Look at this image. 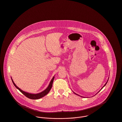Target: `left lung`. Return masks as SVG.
Listing matches in <instances>:
<instances>
[{
  "instance_id": "1",
  "label": "left lung",
  "mask_w": 122,
  "mask_h": 122,
  "mask_svg": "<svg viewBox=\"0 0 122 122\" xmlns=\"http://www.w3.org/2000/svg\"><path fill=\"white\" fill-rule=\"evenodd\" d=\"M108 80H109V79H108ZM108 81H107V82H106V84H105V85H104V86H103V87H102V88H101V90H102V88H103V87H104V86H106V84H107V82H108ZM98 92H97V93H98ZM75 93V94H76V93ZM76 94V95H78V96H80V95H78V94Z\"/></svg>"
}]
</instances>
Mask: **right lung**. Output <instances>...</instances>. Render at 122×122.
I'll return each mask as SVG.
<instances>
[{"mask_svg": "<svg viewBox=\"0 0 122 122\" xmlns=\"http://www.w3.org/2000/svg\"><path fill=\"white\" fill-rule=\"evenodd\" d=\"M54 78H55V76H54L53 77L52 79L51 80V81H50V83L49 84V86H48V87L46 89L44 90L43 91H42V92H41L40 93H37V94L30 93L26 92H25L22 91V90L20 89L19 87H18L16 86V85L15 84V83L14 82V81L12 80V78H11V81H12V83H13L14 85L16 87V88L19 90L26 97H28V98H29L30 99H39L40 98H41V97L45 96V95H46L49 93V91H50V90L51 89V88L52 87V85H53V83Z\"/></svg>", "mask_w": 122, "mask_h": 122, "instance_id": "right-lung-1", "label": "right lung"}]
</instances>
